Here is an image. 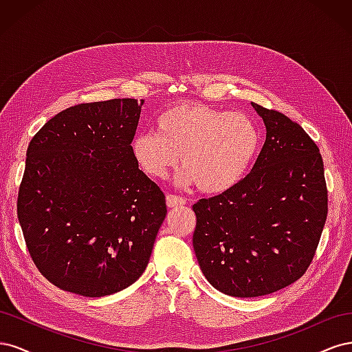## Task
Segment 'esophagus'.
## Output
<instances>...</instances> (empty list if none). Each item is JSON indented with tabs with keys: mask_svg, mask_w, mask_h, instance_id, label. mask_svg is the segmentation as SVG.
<instances>
[{
	"mask_svg": "<svg viewBox=\"0 0 352 352\" xmlns=\"http://www.w3.org/2000/svg\"><path fill=\"white\" fill-rule=\"evenodd\" d=\"M166 204L168 208H175L186 204V199L184 197H176V195H167L166 197Z\"/></svg>",
	"mask_w": 352,
	"mask_h": 352,
	"instance_id": "obj_1",
	"label": "esophagus"
}]
</instances>
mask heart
Wrapping results in <instances>:
<instances>
[{
  "label": "heart",
  "mask_w": 352,
  "mask_h": 352,
  "mask_svg": "<svg viewBox=\"0 0 352 352\" xmlns=\"http://www.w3.org/2000/svg\"><path fill=\"white\" fill-rule=\"evenodd\" d=\"M157 132L138 133L131 144L135 162L154 179H164L182 158L179 182L197 184L206 194L235 186L257 154L260 132L250 116L204 104H180L157 119Z\"/></svg>",
  "instance_id": "b5f03b06"
}]
</instances>
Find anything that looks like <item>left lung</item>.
<instances>
[{
    "mask_svg": "<svg viewBox=\"0 0 352 352\" xmlns=\"http://www.w3.org/2000/svg\"><path fill=\"white\" fill-rule=\"evenodd\" d=\"M265 142L251 172L194 204V251L217 291L261 296L294 283L310 265L327 217L323 160L302 127L251 102Z\"/></svg>",
    "mask_w": 352,
    "mask_h": 352,
    "instance_id": "1",
    "label": "left lung"
}]
</instances>
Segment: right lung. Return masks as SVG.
Returning <instances> with one entry per match:
<instances>
[{"label":"right lung","instance_id":"right-lung-1","mask_svg":"<svg viewBox=\"0 0 352 352\" xmlns=\"http://www.w3.org/2000/svg\"><path fill=\"white\" fill-rule=\"evenodd\" d=\"M142 104L74 105L28 146L17 217L32 260L63 291L116 294L150 261L167 208L163 190L132 154Z\"/></svg>","mask_w":352,"mask_h":352}]
</instances>
